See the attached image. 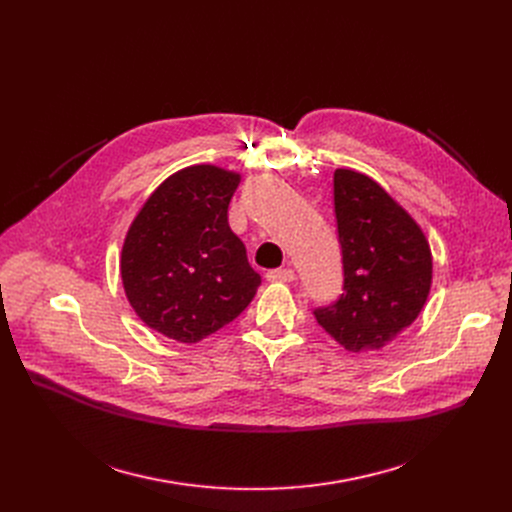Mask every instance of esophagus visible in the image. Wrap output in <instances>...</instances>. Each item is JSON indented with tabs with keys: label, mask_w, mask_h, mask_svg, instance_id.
Segmentation results:
<instances>
[{
	"label": "esophagus",
	"mask_w": 512,
	"mask_h": 512,
	"mask_svg": "<svg viewBox=\"0 0 512 512\" xmlns=\"http://www.w3.org/2000/svg\"><path fill=\"white\" fill-rule=\"evenodd\" d=\"M267 280L270 282H292L294 270H290V267H278V270L267 272Z\"/></svg>",
	"instance_id": "esophagus-1"
}]
</instances>
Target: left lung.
<instances>
[{
    "instance_id": "left-lung-1",
    "label": "left lung",
    "mask_w": 512,
    "mask_h": 512,
    "mask_svg": "<svg viewBox=\"0 0 512 512\" xmlns=\"http://www.w3.org/2000/svg\"><path fill=\"white\" fill-rule=\"evenodd\" d=\"M342 294L313 315L346 351H378L409 328L432 286V253L411 215L369 176L334 172Z\"/></svg>"
}]
</instances>
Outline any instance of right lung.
Returning a JSON list of instances; mask_svg holds the SVG:
<instances>
[{
  "label": "right lung",
  "mask_w": 512,
  "mask_h": 512,
  "mask_svg": "<svg viewBox=\"0 0 512 512\" xmlns=\"http://www.w3.org/2000/svg\"><path fill=\"white\" fill-rule=\"evenodd\" d=\"M240 176L215 166L176 172L147 199L122 247L126 297L149 328L193 344L253 301L261 276L228 226Z\"/></svg>",
  "instance_id": "add662e5"
}]
</instances>
